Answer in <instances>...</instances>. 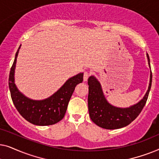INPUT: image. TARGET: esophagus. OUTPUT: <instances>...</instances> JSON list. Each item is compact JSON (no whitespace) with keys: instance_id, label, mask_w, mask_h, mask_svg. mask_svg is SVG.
<instances>
[{"instance_id":"esophagus-1","label":"esophagus","mask_w":159,"mask_h":159,"mask_svg":"<svg viewBox=\"0 0 159 159\" xmlns=\"http://www.w3.org/2000/svg\"><path fill=\"white\" fill-rule=\"evenodd\" d=\"M89 77H90V73L88 72V71H85V72L84 73V77H83V80L84 82H86L87 80H88Z\"/></svg>"}]
</instances>
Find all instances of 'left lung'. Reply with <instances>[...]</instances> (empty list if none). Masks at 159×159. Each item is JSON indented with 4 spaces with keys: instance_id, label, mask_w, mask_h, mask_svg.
I'll use <instances>...</instances> for the list:
<instances>
[{
    "instance_id": "1",
    "label": "left lung",
    "mask_w": 159,
    "mask_h": 159,
    "mask_svg": "<svg viewBox=\"0 0 159 159\" xmlns=\"http://www.w3.org/2000/svg\"><path fill=\"white\" fill-rule=\"evenodd\" d=\"M149 68L150 58L146 53ZM152 73L150 74V81L148 90L142 99L138 103L121 108L111 104L104 95L101 82L95 76L88 79V110L90 117L93 122L100 127L106 129H116L125 127L135 119L146 103L151 88Z\"/></svg>"
}]
</instances>
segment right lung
I'll use <instances>...</instances> for the list:
<instances>
[{"label":"right lung","mask_w":159,"mask_h":159,"mask_svg":"<svg viewBox=\"0 0 159 159\" xmlns=\"http://www.w3.org/2000/svg\"><path fill=\"white\" fill-rule=\"evenodd\" d=\"M20 48L21 45L16 53L8 80L13 103L21 116L29 122L38 126L54 125L64 118L75 87L83 81V73H79L69 78L56 93L47 98H30L21 93L15 84L16 58Z\"/></svg>","instance_id":"right-lung-1"}]
</instances>
